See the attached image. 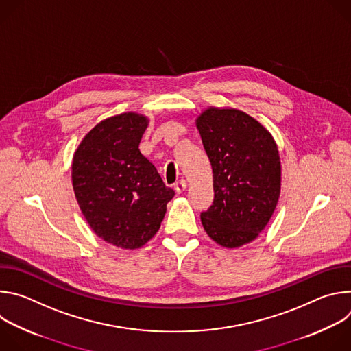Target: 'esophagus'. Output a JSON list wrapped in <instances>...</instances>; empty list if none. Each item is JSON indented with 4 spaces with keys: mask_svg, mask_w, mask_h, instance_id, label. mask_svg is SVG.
I'll return each mask as SVG.
<instances>
[{
    "mask_svg": "<svg viewBox=\"0 0 351 351\" xmlns=\"http://www.w3.org/2000/svg\"><path fill=\"white\" fill-rule=\"evenodd\" d=\"M186 187H187V184H186V180L184 179H180V180H178L176 183H175V190H176V193H182V191H184L186 190Z\"/></svg>",
    "mask_w": 351,
    "mask_h": 351,
    "instance_id": "obj_1",
    "label": "esophagus"
}]
</instances>
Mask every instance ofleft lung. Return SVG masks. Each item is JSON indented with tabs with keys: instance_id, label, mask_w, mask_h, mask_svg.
<instances>
[{
	"instance_id": "obj_1",
	"label": "left lung",
	"mask_w": 351,
	"mask_h": 351,
	"mask_svg": "<svg viewBox=\"0 0 351 351\" xmlns=\"http://www.w3.org/2000/svg\"><path fill=\"white\" fill-rule=\"evenodd\" d=\"M213 167L214 203L202 213L207 234L226 248L257 239L280 195V158L272 134L234 108L210 107L195 119Z\"/></svg>"
}]
</instances>
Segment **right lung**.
I'll return each instance as SVG.
<instances>
[{
  "mask_svg": "<svg viewBox=\"0 0 351 351\" xmlns=\"http://www.w3.org/2000/svg\"><path fill=\"white\" fill-rule=\"evenodd\" d=\"M148 118L123 112L98 122L72 161L77 204L93 232L121 248L144 245L160 229L175 195L140 153Z\"/></svg>",
  "mask_w": 351,
  "mask_h": 351,
  "instance_id": "obj_1",
  "label": "right lung"
}]
</instances>
